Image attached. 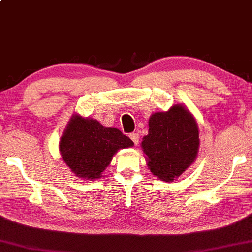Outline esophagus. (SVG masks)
<instances>
[{
    "label": "esophagus",
    "instance_id": "1",
    "mask_svg": "<svg viewBox=\"0 0 252 252\" xmlns=\"http://www.w3.org/2000/svg\"><path fill=\"white\" fill-rule=\"evenodd\" d=\"M129 138L132 140V142H133L134 144H136V145L139 143V134H138L137 132L130 133V134H129Z\"/></svg>",
    "mask_w": 252,
    "mask_h": 252
}]
</instances>
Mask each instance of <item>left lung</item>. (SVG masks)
<instances>
[{"mask_svg":"<svg viewBox=\"0 0 252 252\" xmlns=\"http://www.w3.org/2000/svg\"><path fill=\"white\" fill-rule=\"evenodd\" d=\"M149 127L141 143L147 167L159 180L172 182L197 158V122L185 106L174 105L168 111L152 114Z\"/></svg>","mask_w":252,"mask_h":252,"instance_id":"8db88e82","label":"left lung"}]
</instances>
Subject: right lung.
Wrapping results in <instances>:
<instances>
[{
    "mask_svg": "<svg viewBox=\"0 0 252 252\" xmlns=\"http://www.w3.org/2000/svg\"><path fill=\"white\" fill-rule=\"evenodd\" d=\"M132 145V141L116 128L75 114L61 137L60 152L76 176L95 180L100 179L116 152Z\"/></svg>",
    "mask_w": 252,
    "mask_h": 252,
    "instance_id": "1",
    "label": "right lung"
}]
</instances>
